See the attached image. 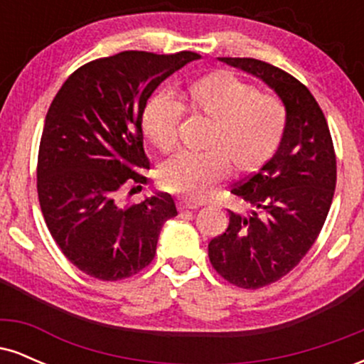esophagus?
Masks as SVG:
<instances>
[{
  "label": "esophagus",
  "instance_id": "obj_1",
  "mask_svg": "<svg viewBox=\"0 0 364 364\" xmlns=\"http://www.w3.org/2000/svg\"><path fill=\"white\" fill-rule=\"evenodd\" d=\"M178 208L179 210H195V208H198V205H196V203H193V202H186V200H181V202L178 203Z\"/></svg>",
  "mask_w": 364,
  "mask_h": 364
}]
</instances>
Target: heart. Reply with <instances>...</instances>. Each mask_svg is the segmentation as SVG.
Returning <instances> with one entry per match:
<instances>
[{
    "label": "heart",
    "mask_w": 364,
    "mask_h": 364,
    "mask_svg": "<svg viewBox=\"0 0 364 364\" xmlns=\"http://www.w3.org/2000/svg\"><path fill=\"white\" fill-rule=\"evenodd\" d=\"M183 109L212 119L207 152H179L162 164L159 183L169 193L203 200L231 174V162L241 173L260 169L281 144L286 111L270 94L231 72H214L188 83L179 102L159 92L145 106L141 128L161 152L178 144Z\"/></svg>",
    "instance_id": "obj_1"
}]
</instances>
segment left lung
<instances>
[{
    "instance_id": "8db88e82",
    "label": "left lung",
    "mask_w": 364,
    "mask_h": 364,
    "mask_svg": "<svg viewBox=\"0 0 364 364\" xmlns=\"http://www.w3.org/2000/svg\"><path fill=\"white\" fill-rule=\"evenodd\" d=\"M219 60L260 78L286 106L275 154L231 190L252 210H229L228 229L208 243L220 277L241 289H260L289 274L318 237L336 190V152L318 102L298 78L255 58Z\"/></svg>"
}]
</instances>
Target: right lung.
I'll list each match as a JSON object with an SVG mask.
<instances>
[{
    "mask_svg": "<svg viewBox=\"0 0 364 364\" xmlns=\"http://www.w3.org/2000/svg\"><path fill=\"white\" fill-rule=\"evenodd\" d=\"M181 51H123L73 72L46 114L37 193L46 225L77 269L121 281L154 260L159 232L178 215L168 193L119 207L118 191L147 185L141 114L166 78L198 60ZM129 191V193H132Z\"/></svg>",
    "mask_w": 364,
    "mask_h": 364,
    "instance_id": "right-lung-1",
    "label": "right lung"
}]
</instances>
